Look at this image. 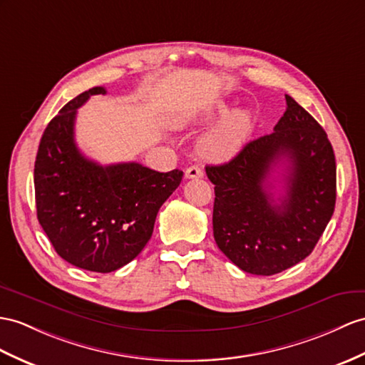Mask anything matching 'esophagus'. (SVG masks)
<instances>
[{"mask_svg": "<svg viewBox=\"0 0 365 365\" xmlns=\"http://www.w3.org/2000/svg\"><path fill=\"white\" fill-rule=\"evenodd\" d=\"M204 172L200 165H190L187 170H185V178L193 180V178H202Z\"/></svg>", "mask_w": 365, "mask_h": 365, "instance_id": "1", "label": "esophagus"}]
</instances>
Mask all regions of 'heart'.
<instances>
[{"instance_id": "obj_1", "label": "heart", "mask_w": 365, "mask_h": 365, "mask_svg": "<svg viewBox=\"0 0 365 365\" xmlns=\"http://www.w3.org/2000/svg\"><path fill=\"white\" fill-rule=\"evenodd\" d=\"M218 111L223 113L225 106H218ZM251 128V115L246 111L229 114L218 127L201 138L198 142V153L210 163L229 161L242 150Z\"/></svg>"}]
</instances>
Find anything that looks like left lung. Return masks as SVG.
<instances>
[{"label": "left lung", "instance_id": "1", "mask_svg": "<svg viewBox=\"0 0 365 365\" xmlns=\"http://www.w3.org/2000/svg\"><path fill=\"white\" fill-rule=\"evenodd\" d=\"M287 97L271 135L243 147L234 159L207 165L215 184L213 237L240 269L272 275L311 254L336 204V159L327 133L307 110ZM286 165V192L273 201L267 178Z\"/></svg>", "mask_w": 365, "mask_h": 365}]
</instances>
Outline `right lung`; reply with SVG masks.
<instances>
[{"instance_id":"1","label":"right lung","mask_w":365,"mask_h":365,"mask_svg":"<svg viewBox=\"0 0 365 365\" xmlns=\"http://www.w3.org/2000/svg\"><path fill=\"white\" fill-rule=\"evenodd\" d=\"M94 86L69 101L44 130L34 168L37 218L68 263L93 272L122 268L144 250L158 210L178 189L182 172L159 173L139 163L101 165L77 148V110Z\"/></svg>"}]
</instances>
